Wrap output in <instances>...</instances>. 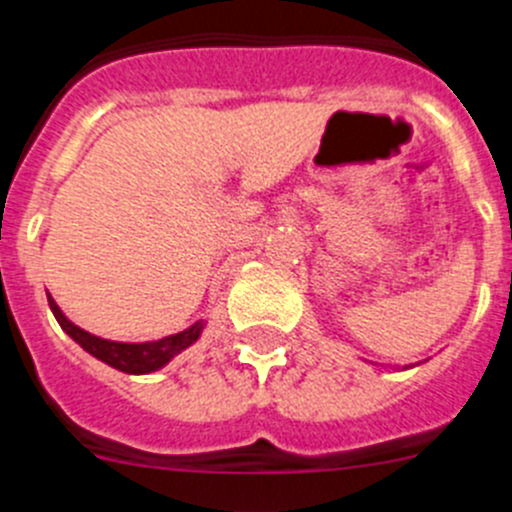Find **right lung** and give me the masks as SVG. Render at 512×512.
Instances as JSON below:
<instances>
[{"label": "right lung", "instance_id": "add662e5", "mask_svg": "<svg viewBox=\"0 0 512 512\" xmlns=\"http://www.w3.org/2000/svg\"><path fill=\"white\" fill-rule=\"evenodd\" d=\"M47 303H50V310L55 313L62 331L68 333L75 343H80L90 356H95L98 361H103V364L113 366V369L123 371V374H151V371L161 369V366L169 364L176 353H181L184 348H189L191 343L197 341L199 333H202L204 328V323L199 321L191 328H186V331L174 333V336H166L161 338V341H148V343L105 341V338L93 336V333L83 331V328H78L75 323H70L52 298H47Z\"/></svg>", "mask_w": 512, "mask_h": 512}]
</instances>
